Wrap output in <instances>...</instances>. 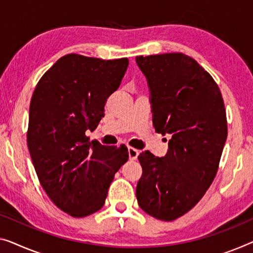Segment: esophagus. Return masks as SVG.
I'll return each mask as SVG.
<instances>
[{
  "instance_id": "1",
  "label": "esophagus",
  "mask_w": 253,
  "mask_h": 253,
  "mask_svg": "<svg viewBox=\"0 0 253 253\" xmlns=\"http://www.w3.org/2000/svg\"><path fill=\"white\" fill-rule=\"evenodd\" d=\"M139 154V151L137 149L135 148H131V146H129L128 148V156H129V159L130 160H136L137 157Z\"/></svg>"
}]
</instances>
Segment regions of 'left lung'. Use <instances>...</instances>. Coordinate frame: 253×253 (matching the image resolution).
I'll return each mask as SVG.
<instances>
[{
    "label": "left lung",
    "mask_w": 253,
    "mask_h": 253,
    "mask_svg": "<svg viewBox=\"0 0 253 253\" xmlns=\"http://www.w3.org/2000/svg\"><path fill=\"white\" fill-rule=\"evenodd\" d=\"M148 79L154 129L171 134L168 152L139 153L141 208L170 221L202 199L217 174L227 138L223 96L211 75L183 53L136 56Z\"/></svg>",
    "instance_id": "left-lung-1"
}]
</instances>
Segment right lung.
<instances>
[{"mask_svg": "<svg viewBox=\"0 0 253 253\" xmlns=\"http://www.w3.org/2000/svg\"><path fill=\"white\" fill-rule=\"evenodd\" d=\"M128 59L81 54L60 58L34 89L27 144L41 185L59 209L82 218L102 208L115 174L128 160L127 146L89 142L118 89Z\"/></svg>", "mask_w": 253, "mask_h": 253, "instance_id": "add662e5", "label": "right lung"}]
</instances>
